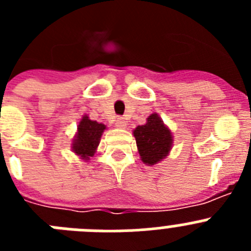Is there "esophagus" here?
<instances>
[{
    "instance_id": "obj_1",
    "label": "esophagus",
    "mask_w": 251,
    "mask_h": 251,
    "mask_svg": "<svg viewBox=\"0 0 251 251\" xmlns=\"http://www.w3.org/2000/svg\"><path fill=\"white\" fill-rule=\"evenodd\" d=\"M115 126L118 128H126L127 127V122H126V119H124L123 117H119V118H117V121H115Z\"/></svg>"
}]
</instances>
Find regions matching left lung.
Masks as SVG:
<instances>
[{"mask_svg":"<svg viewBox=\"0 0 251 251\" xmlns=\"http://www.w3.org/2000/svg\"><path fill=\"white\" fill-rule=\"evenodd\" d=\"M142 161L154 165L168 154L172 145V134L157 114H151L147 123L133 130Z\"/></svg>","mask_w":251,"mask_h":251,"instance_id":"1","label":"left lung"}]
</instances>
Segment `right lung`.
I'll list each match as a JSON object with an SVG mask.
<instances>
[{"label": "right lung", "mask_w": 251, "mask_h": 251, "mask_svg": "<svg viewBox=\"0 0 251 251\" xmlns=\"http://www.w3.org/2000/svg\"><path fill=\"white\" fill-rule=\"evenodd\" d=\"M104 129H105L104 124L90 121L89 117L84 115L77 126V134L73 142L74 152L77 156L83 157V159H89V157L94 156Z\"/></svg>", "instance_id": "right-lung-1"}]
</instances>
